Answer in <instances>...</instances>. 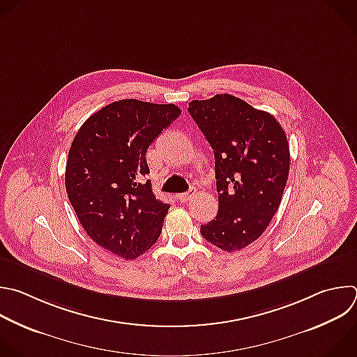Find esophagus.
<instances>
[{"mask_svg": "<svg viewBox=\"0 0 357 357\" xmlns=\"http://www.w3.org/2000/svg\"><path fill=\"white\" fill-rule=\"evenodd\" d=\"M195 193H196V188H190L188 192H185V193H179L176 197L179 199V202H181V203H186V202H189V200L195 196Z\"/></svg>", "mask_w": 357, "mask_h": 357, "instance_id": "1", "label": "esophagus"}]
</instances>
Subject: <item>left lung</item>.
Segmentation results:
<instances>
[{
	"mask_svg": "<svg viewBox=\"0 0 357 357\" xmlns=\"http://www.w3.org/2000/svg\"><path fill=\"white\" fill-rule=\"evenodd\" d=\"M188 112L214 153L218 213L200 227L203 238L234 252L252 244L279 208L290 150L275 116L218 93L189 102Z\"/></svg>",
	"mask_w": 357,
	"mask_h": 357,
	"instance_id": "obj_1",
	"label": "left lung"
}]
</instances>
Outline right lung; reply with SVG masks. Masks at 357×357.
<instances>
[{"label":"right lung","instance_id":"obj_1","mask_svg":"<svg viewBox=\"0 0 357 357\" xmlns=\"http://www.w3.org/2000/svg\"><path fill=\"white\" fill-rule=\"evenodd\" d=\"M181 109L122 99L88 117L66 165V190L75 214L99 247L136 259L158 240L169 204L155 197L146 153Z\"/></svg>","mask_w":357,"mask_h":357}]
</instances>
